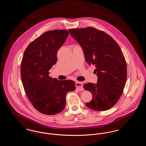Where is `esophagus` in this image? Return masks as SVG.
<instances>
[{
  "label": "esophagus",
  "mask_w": 146,
  "mask_h": 146,
  "mask_svg": "<svg viewBox=\"0 0 146 146\" xmlns=\"http://www.w3.org/2000/svg\"><path fill=\"white\" fill-rule=\"evenodd\" d=\"M76 89L79 91L83 90V83L80 82H76Z\"/></svg>",
  "instance_id": "esophagus-1"
}]
</instances>
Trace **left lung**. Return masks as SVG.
<instances>
[{"label":"left lung","mask_w":146,"mask_h":146,"mask_svg":"<svg viewBox=\"0 0 146 146\" xmlns=\"http://www.w3.org/2000/svg\"><path fill=\"white\" fill-rule=\"evenodd\" d=\"M69 31L83 49L86 61L96 67L97 84L83 85L92 95V100L86 106L97 111L110 109L121 96L126 82V63L122 51L110 35L94 27Z\"/></svg>","instance_id":"1"}]
</instances>
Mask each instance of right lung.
<instances>
[{"label":"right lung","instance_id":"right-lung-1","mask_svg":"<svg viewBox=\"0 0 146 146\" xmlns=\"http://www.w3.org/2000/svg\"><path fill=\"white\" fill-rule=\"evenodd\" d=\"M69 32L55 29L45 32L28 45L21 61V76L26 94L38 111L55 115L62 111L67 94L76 89L71 80H59L49 76L57 61V52Z\"/></svg>","mask_w":146,"mask_h":146}]
</instances>
